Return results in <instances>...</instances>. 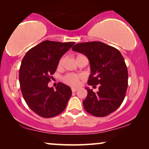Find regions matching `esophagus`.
<instances>
[{"mask_svg":"<svg viewBox=\"0 0 149 149\" xmlns=\"http://www.w3.org/2000/svg\"><path fill=\"white\" fill-rule=\"evenodd\" d=\"M77 89H78L76 88V87H72V92H75V91H76Z\"/></svg>","mask_w":149,"mask_h":149,"instance_id":"1","label":"esophagus"}]
</instances>
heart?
I'll use <instances>...</instances> for the list:
<instances>
[{
	"instance_id": "obj_1",
	"label": "heart",
	"mask_w": 149,
	"mask_h": 149,
	"mask_svg": "<svg viewBox=\"0 0 149 149\" xmlns=\"http://www.w3.org/2000/svg\"><path fill=\"white\" fill-rule=\"evenodd\" d=\"M83 56L82 54H79L76 56V59H77L79 57ZM63 58L61 59L59 62L58 66L60 67L62 66V64ZM82 79V75L81 74H73V73H68V74H66L65 76L63 77V81L66 84L69 85H71V86H77L79 84V82H80V80Z\"/></svg>"
}]
</instances>
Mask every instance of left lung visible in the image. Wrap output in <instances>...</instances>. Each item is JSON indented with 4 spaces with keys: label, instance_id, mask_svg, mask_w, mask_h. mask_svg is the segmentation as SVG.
Listing matches in <instances>:
<instances>
[{
    "label": "left lung",
    "instance_id": "left-lung-1",
    "mask_svg": "<svg viewBox=\"0 0 149 149\" xmlns=\"http://www.w3.org/2000/svg\"><path fill=\"white\" fill-rule=\"evenodd\" d=\"M72 50L85 55L90 64L87 95L83 102L85 111L95 117H105L119 108L125 98L128 72L123 57L117 49L104 42L92 41L76 44Z\"/></svg>",
    "mask_w": 149,
    "mask_h": 149
}]
</instances>
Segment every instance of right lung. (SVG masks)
I'll use <instances>...</instances> for the list:
<instances>
[{"label": "right lung", "mask_w": 149, "mask_h": 149, "mask_svg": "<svg viewBox=\"0 0 149 149\" xmlns=\"http://www.w3.org/2000/svg\"><path fill=\"white\" fill-rule=\"evenodd\" d=\"M74 44L45 40L26 53L19 68L20 88L30 109L38 115L51 118L66 109L72 95L70 87L58 83L56 90L48 87L59 60Z\"/></svg>", "instance_id": "obj_1"}]
</instances>
